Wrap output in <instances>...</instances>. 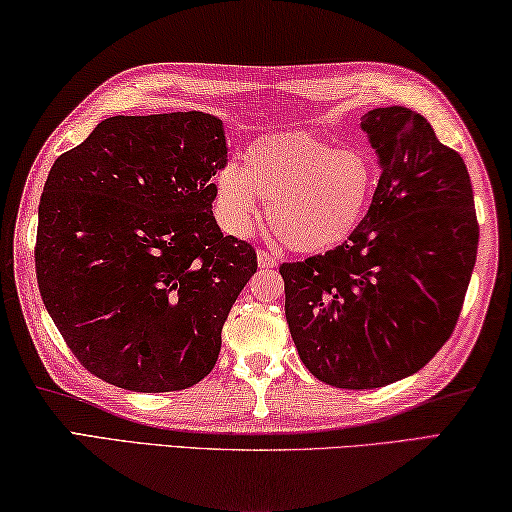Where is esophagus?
Returning a JSON list of instances; mask_svg holds the SVG:
<instances>
[{
	"label": "esophagus",
	"instance_id": "esophagus-1",
	"mask_svg": "<svg viewBox=\"0 0 512 512\" xmlns=\"http://www.w3.org/2000/svg\"><path fill=\"white\" fill-rule=\"evenodd\" d=\"M258 265L261 267H276L279 265V258H276L272 251H258Z\"/></svg>",
	"mask_w": 512,
	"mask_h": 512
}]
</instances>
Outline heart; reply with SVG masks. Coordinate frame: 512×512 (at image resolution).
Here are the masks:
<instances>
[{
	"instance_id": "heart-1",
	"label": "heart",
	"mask_w": 512,
	"mask_h": 512,
	"mask_svg": "<svg viewBox=\"0 0 512 512\" xmlns=\"http://www.w3.org/2000/svg\"><path fill=\"white\" fill-rule=\"evenodd\" d=\"M380 184L378 164L360 146L306 132L251 143L245 166L227 164L215 177V215L233 236H245L267 202V224L283 247L321 254L342 245L364 222Z\"/></svg>"
}]
</instances>
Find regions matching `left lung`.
<instances>
[{
  "label": "left lung",
  "mask_w": 512,
  "mask_h": 512,
  "mask_svg": "<svg viewBox=\"0 0 512 512\" xmlns=\"http://www.w3.org/2000/svg\"><path fill=\"white\" fill-rule=\"evenodd\" d=\"M360 128L380 164L364 222L324 256L281 265L285 319L301 362L339 389L409 378L441 351L479 245L468 168L425 116L378 107Z\"/></svg>",
  "instance_id": "obj_1"
}]
</instances>
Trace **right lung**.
<instances>
[{"label":"right lung","mask_w":512,"mask_h":512,"mask_svg":"<svg viewBox=\"0 0 512 512\" xmlns=\"http://www.w3.org/2000/svg\"><path fill=\"white\" fill-rule=\"evenodd\" d=\"M218 116H110L56 159L38 209L35 274L53 324L96 378L188 389L218 362L222 326L256 251L222 236Z\"/></svg>","instance_id":"add662e5"}]
</instances>
